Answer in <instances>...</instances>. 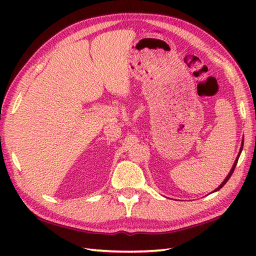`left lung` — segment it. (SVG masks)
Here are the masks:
<instances>
[{"label": "left lung", "instance_id": "obj_1", "mask_svg": "<svg viewBox=\"0 0 256 256\" xmlns=\"http://www.w3.org/2000/svg\"><path fill=\"white\" fill-rule=\"evenodd\" d=\"M243 142H244V138H243V140H242V144H241V148H240V152H238V157H236V162H234V164H233V166H232V168H231V170H230V172H229V175H228L226 177V179L224 182H222V184H220V186L216 188L214 192H218L219 189H221L222 187L224 186V184H226V182L229 180L230 179V177L232 176V174H233V172H234V168H236V164H238V157H240V155H241V152H242V148H243Z\"/></svg>", "mask_w": 256, "mask_h": 256}]
</instances>
